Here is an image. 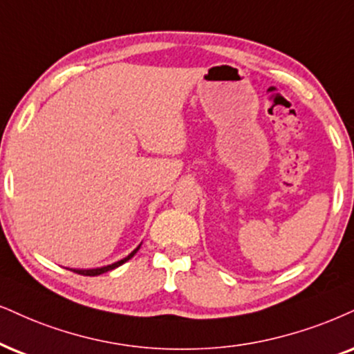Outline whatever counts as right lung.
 <instances>
[{"label":"right lung","mask_w":354,"mask_h":354,"mask_svg":"<svg viewBox=\"0 0 354 354\" xmlns=\"http://www.w3.org/2000/svg\"><path fill=\"white\" fill-rule=\"evenodd\" d=\"M138 250H139V246L136 248V250H134L133 252H131L129 256H126L124 259H121V261H118V263H115V264H110V266H104V268H100V269H86V270H75V269H72L73 272H77V274H82V276H100V274H104V272H108V270H111V269H115V268H118V266H121V264H124L126 261H129L131 257H133L134 254H136L138 252Z\"/></svg>","instance_id":"right-lung-1"}]
</instances>
